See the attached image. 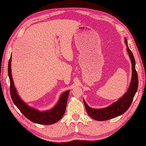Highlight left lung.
Instances as JSON below:
<instances>
[{"instance_id": "obj_1", "label": "left lung", "mask_w": 146, "mask_h": 146, "mask_svg": "<svg viewBox=\"0 0 146 146\" xmlns=\"http://www.w3.org/2000/svg\"><path fill=\"white\" fill-rule=\"evenodd\" d=\"M125 42L127 47V52L129 54V57L131 60L132 65V76L128 89L125 94L121 98H119L117 102H115L111 105L102 109H93L89 107L84 99L83 102L87 111L88 114L90 117L98 121H105L108 119L114 118L123 114L129 109L131 104L133 98L135 96L138 88V78L137 73L136 71V62L133 54L130 50L128 46V41L125 37Z\"/></svg>"}]
</instances>
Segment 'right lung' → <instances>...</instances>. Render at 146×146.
Wrapping results in <instances>:
<instances>
[{"label":"right lung","mask_w":146,"mask_h":146,"mask_svg":"<svg viewBox=\"0 0 146 146\" xmlns=\"http://www.w3.org/2000/svg\"><path fill=\"white\" fill-rule=\"evenodd\" d=\"M11 62L12 55L9 62L8 73L10 83V95L15 105L25 115V117L32 122L37 124L48 125L54 124L59 121L65 113L70 90L62 93L56 105L50 110L40 111L29 106L21 99L15 86L11 70Z\"/></svg>","instance_id":"obj_1"}]
</instances>
